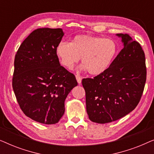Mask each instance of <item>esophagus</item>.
<instances>
[{
  "label": "esophagus",
  "instance_id": "esophagus-1",
  "mask_svg": "<svg viewBox=\"0 0 154 154\" xmlns=\"http://www.w3.org/2000/svg\"><path fill=\"white\" fill-rule=\"evenodd\" d=\"M75 78H76V80H77L78 83L81 84V81H82V78H81V76H80L79 75H75Z\"/></svg>",
  "mask_w": 154,
  "mask_h": 154
}]
</instances>
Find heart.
I'll use <instances>...</instances> for the list:
<instances>
[{"label":"heart","instance_id":"1","mask_svg":"<svg viewBox=\"0 0 154 154\" xmlns=\"http://www.w3.org/2000/svg\"><path fill=\"white\" fill-rule=\"evenodd\" d=\"M56 54L62 66L71 69L81 57L83 68L89 74L98 75L104 73L112 64L118 53L114 40L90 35H78L71 43L60 41Z\"/></svg>","mask_w":154,"mask_h":154}]
</instances>
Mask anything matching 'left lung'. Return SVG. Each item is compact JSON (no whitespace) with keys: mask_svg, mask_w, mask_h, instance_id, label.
<instances>
[{"mask_svg":"<svg viewBox=\"0 0 154 154\" xmlns=\"http://www.w3.org/2000/svg\"><path fill=\"white\" fill-rule=\"evenodd\" d=\"M123 48L108 70L82 81L86 111L94 123H107L133 111L140 102L146 80L145 54L140 44L128 34L118 33Z\"/></svg>","mask_w":154,"mask_h":154,"instance_id":"obj_1","label":"left lung"}]
</instances>
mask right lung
I'll return each mask as SVG.
<instances>
[{
	"mask_svg": "<svg viewBox=\"0 0 154 154\" xmlns=\"http://www.w3.org/2000/svg\"><path fill=\"white\" fill-rule=\"evenodd\" d=\"M64 34L62 29H35L22 42L14 58L12 88L17 100L26 116L41 123H58L67 95L78 85L56 54Z\"/></svg>",
	"mask_w": 154,
	"mask_h": 154,
	"instance_id": "right-lung-1",
	"label": "right lung"
}]
</instances>
